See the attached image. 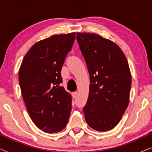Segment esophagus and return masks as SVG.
I'll return each instance as SVG.
<instances>
[{
    "mask_svg": "<svg viewBox=\"0 0 152 152\" xmlns=\"http://www.w3.org/2000/svg\"><path fill=\"white\" fill-rule=\"evenodd\" d=\"M77 92H73L72 93V97H77Z\"/></svg>",
    "mask_w": 152,
    "mask_h": 152,
    "instance_id": "obj_1",
    "label": "esophagus"
}]
</instances>
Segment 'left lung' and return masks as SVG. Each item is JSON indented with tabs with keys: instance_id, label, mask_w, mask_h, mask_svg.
Here are the masks:
<instances>
[{
	"instance_id": "left-lung-1",
	"label": "left lung",
	"mask_w": 152,
	"mask_h": 152,
	"mask_svg": "<svg viewBox=\"0 0 152 152\" xmlns=\"http://www.w3.org/2000/svg\"><path fill=\"white\" fill-rule=\"evenodd\" d=\"M77 40L90 75L85 120L93 129L109 131L120 122L129 102L127 59L118 45L99 34L77 32Z\"/></svg>"
}]
</instances>
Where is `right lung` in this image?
<instances>
[{"label": "right lung", "instance_id": "right-lung-1", "mask_svg": "<svg viewBox=\"0 0 152 152\" xmlns=\"http://www.w3.org/2000/svg\"><path fill=\"white\" fill-rule=\"evenodd\" d=\"M75 32L53 35L35 43L25 56L18 80L28 113L45 133L61 132L68 123L72 98L63 86L61 70Z\"/></svg>", "mask_w": 152, "mask_h": 152}]
</instances>
